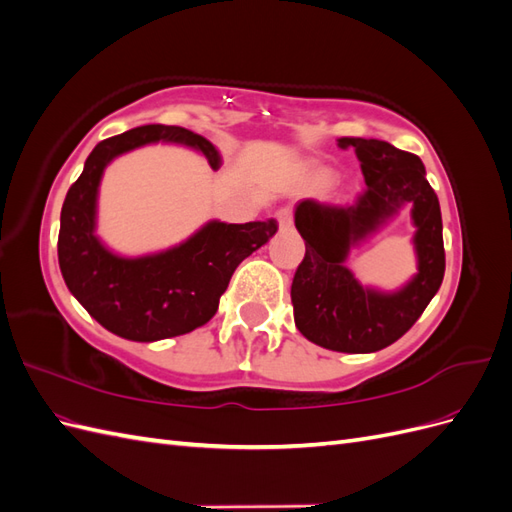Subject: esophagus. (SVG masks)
I'll return each instance as SVG.
<instances>
[{
    "label": "esophagus",
    "mask_w": 512,
    "mask_h": 512,
    "mask_svg": "<svg viewBox=\"0 0 512 512\" xmlns=\"http://www.w3.org/2000/svg\"><path fill=\"white\" fill-rule=\"evenodd\" d=\"M275 220L280 230H288L292 226V209H280L275 213Z\"/></svg>",
    "instance_id": "obj_1"
}]
</instances>
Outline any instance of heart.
<instances>
[{
	"mask_svg": "<svg viewBox=\"0 0 512 512\" xmlns=\"http://www.w3.org/2000/svg\"><path fill=\"white\" fill-rule=\"evenodd\" d=\"M331 179V173L327 168H320L314 166L307 170V185H312V188H322V185H327Z\"/></svg>",
	"mask_w": 512,
	"mask_h": 512,
	"instance_id": "heart-1",
	"label": "heart"
}]
</instances>
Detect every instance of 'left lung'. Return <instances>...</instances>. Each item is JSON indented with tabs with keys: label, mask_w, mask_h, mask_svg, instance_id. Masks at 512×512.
I'll list each match as a JSON object with an SVG mask.
<instances>
[{
	"label": "left lung",
	"mask_w": 512,
	"mask_h": 512,
	"mask_svg": "<svg viewBox=\"0 0 512 512\" xmlns=\"http://www.w3.org/2000/svg\"><path fill=\"white\" fill-rule=\"evenodd\" d=\"M361 160L367 190L350 207L303 200L294 226L305 258L294 273V324L309 342L335 352H378L421 318L444 277L442 213L425 166L414 153L376 138H339ZM406 204L415 226L417 273L395 291L361 285L345 265L349 252L388 225Z\"/></svg>",
	"instance_id": "obj_1"
}]
</instances>
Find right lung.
<instances>
[{"instance_id": "obj_1", "label": "right lung", "mask_w": 512, "mask_h": 512, "mask_svg": "<svg viewBox=\"0 0 512 512\" xmlns=\"http://www.w3.org/2000/svg\"><path fill=\"white\" fill-rule=\"evenodd\" d=\"M156 143L194 149L213 170L222 166L220 149L205 136L151 123L98 143L61 207L57 256L68 290L106 331L130 342H160L203 327L218 312L235 269L277 232L275 220H209L166 250L113 252L96 232L102 175L123 153Z\"/></svg>"}]
</instances>
